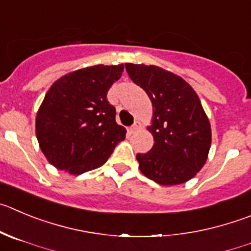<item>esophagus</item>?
<instances>
[{
	"mask_svg": "<svg viewBox=\"0 0 251 251\" xmlns=\"http://www.w3.org/2000/svg\"><path fill=\"white\" fill-rule=\"evenodd\" d=\"M137 127H139V123H137V121H136V123L133 124V125H131L130 127H128V132L132 133L133 131H136V130H137Z\"/></svg>",
	"mask_w": 251,
	"mask_h": 251,
	"instance_id": "34e87169",
	"label": "esophagus"
}]
</instances>
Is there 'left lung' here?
Returning <instances> with one entry per match:
<instances>
[{
    "label": "left lung",
    "mask_w": 251,
    "mask_h": 251,
    "mask_svg": "<svg viewBox=\"0 0 251 251\" xmlns=\"http://www.w3.org/2000/svg\"><path fill=\"white\" fill-rule=\"evenodd\" d=\"M128 76L144 89L153 106L149 130L154 144L137 153L147 178L162 186L181 184L203 167L210 149V125L196 91L173 73L154 65L125 64Z\"/></svg>",
    "instance_id": "obj_1"
}]
</instances>
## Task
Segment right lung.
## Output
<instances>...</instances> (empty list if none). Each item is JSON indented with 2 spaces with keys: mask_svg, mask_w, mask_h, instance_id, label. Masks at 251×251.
<instances>
[{
  "mask_svg": "<svg viewBox=\"0 0 251 251\" xmlns=\"http://www.w3.org/2000/svg\"><path fill=\"white\" fill-rule=\"evenodd\" d=\"M124 65H95L55 81L36 119L39 146L58 170L81 175L106 162L126 130L118 125L107 90L119 80Z\"/></svg>",
  "mask_w": 251,
  "mask_h": 251,
  "instance_id": "add662e5",
  "label": "right lung"
}]
</instances>
